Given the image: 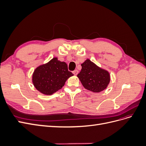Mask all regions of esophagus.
<instances>
[{
    "label": "esophagus",
    "mask_w": 146,
    "mask_h": 146,
    "mask_svg": "<svg viewBox=\"0 0 146 146\" xmlns=\"http://www.w3.org/2000/svg\"><path fill=\"white\" fill-rule=\"evenodd\" d=\"M78 71L77 70H75L73 71V74L75 75V76H77V75L78 74Z\"/></svg>",
    "instance_id": "34e87169"
}]
</instances>
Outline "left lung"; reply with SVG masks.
I'll return each instance as SVG.
<instances>
[{"instance_id": "left-lung-1", "label": "left lung", "mask_w": 146, "mask_h": 146, "mask_svg": "<svg viewBox=\"0 0 146 146\" xmlns=\"http://www.w3.org/2000/svg\"><path fill=\"white\" fill-rule=\"evenodd\" d=\"M81 66V71L77 77L85 89L100 92L107 88L110 81V75L107 70L99 67L89 59Z\"/></svg>"}]
</instances>
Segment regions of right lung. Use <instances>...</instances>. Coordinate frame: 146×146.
<instances>
[{
    "instance_id": "1",
    "label": "right lung",
    "mask_w": 146,
    "mask_h": 146,
    "mask_svg": "<svg viewBox=\"0 0 146 146\" xmlns=\"http://www.w3.org/2000/svg\"><path fill=\"white\" fill-rule=\"evenodd\" d=\"M72 76L74 74L68 70L67 64L54 57L35 69L32 82L35 88L42 94L51 95L61 89L66 80Z\"/></svg>"
}]
</instances>
